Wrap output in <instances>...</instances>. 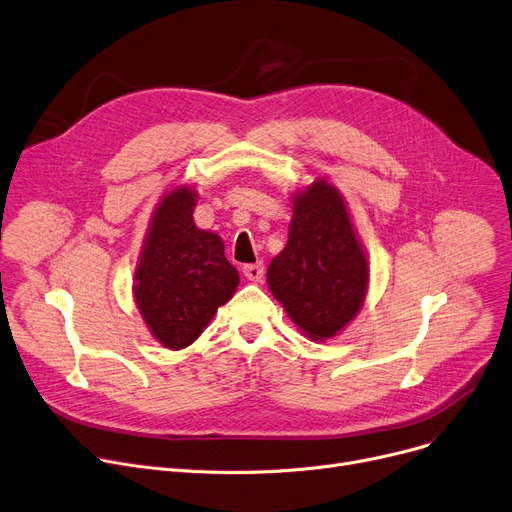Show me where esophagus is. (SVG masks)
<instances>
[{
	"instance_id": "34e87169",
	"label": "esophagus",
	"mask_w": 512,
	"mask_h": 512,
	"mask_svg": "<svg viewBox=\"0 0 512 512\" xmlns=\"http://www.w3.org/2000/svg\"><path fill=\"white\" fill-rule=\"evenodd\" d=\"M242 273H244V277H246L248 281H252V283H260V281H262V277H264V266H262V262L246 264V266L242 268Z\"/></svg>"
}]
</instances>
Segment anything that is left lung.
I'll use <instances>...</instances> for the list:
<instances>
[{
	"label": "left lung",
	"instance_id": "left-lung-1",
	"mask_svg": "<svg viewBox=\"0 0 512 512\" xmlns=\"http://www.w3.org/2000/svg\"><path fill=\"white\" fill-rule=\"evenodd\" d=\"M287 246L266 270L270 293L310 341L341 335L362 310L370 262L343 194L324 177L295 190Z\"/></svg>",
	"mask_w": 512,
	"mask_h": 512
}]
</instances>
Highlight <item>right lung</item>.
<instances>
[{
	"label": "right lung",
	"mask_w": 512,
	"mask_h": 512,
	"mask_svg": "<svg viewBox=\"0 0 512 512\" xmlns=\"http://www.w3.org/2000/svg\"><path fill=\"white\" fill-rule=\"evenodd\" d=\"M198 192L177 186L153 210L134 270V302L144 324L171 351L192 345L239 285L223 239L198 229Z\"/></svg>",
	"instance_id": "obj_1"
}]
</instances>
